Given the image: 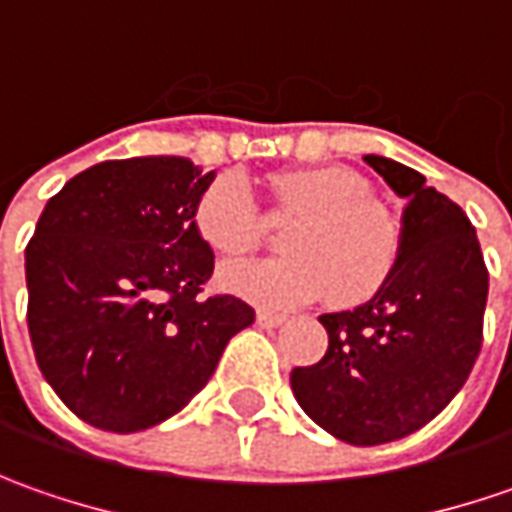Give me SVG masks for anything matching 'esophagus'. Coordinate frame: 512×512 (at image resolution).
<instances>
[{"label":"esophagus","instance_id":"esophagus-1","mask_svg":"<svg viewBox=\"0 0 512 512\" xmlns=\"http://www.w3.org/2000/svg\"><path fill=\"white\" fill-rule=\"evenodd\" d=\"M256 325L265 327V330H273V327L285 325V316L282 313H270V310H259L256 313Z\"/></svg>","mask_w":512,"mask_h":512}]
</instances>
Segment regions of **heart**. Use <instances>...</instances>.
Returning a JSON list of instances; mask_svg holds the SVG:
<instances>
[{
  "mask_svg": "<svg viewBox=\"0 0 512 512\" xmlns=\"http://www.w3.org/2000/svg\"><path fill=\"white\" fill-rule=\"evenodd\" d=\"M287 227L273 262H227L219 287L259 307L290 310L327 296L330 305L356 307L379 296L402 253L396 219L373 202V190L347 168H305L273 176ZM193 225L213 253L236 256L259 242V213L242 176L225 173L199 196Z\"/></svg>",
  "mask_w": 512,
  "mask_h": 512,
  "instance_id": "heart-1",
  "label": "heart"
}]
</instances>
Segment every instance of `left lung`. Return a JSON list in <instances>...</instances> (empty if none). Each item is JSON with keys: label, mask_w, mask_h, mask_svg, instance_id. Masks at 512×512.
Listing matches in <instances>:
<instances>
[{"label": "left lung", "mask_w": 512, "mask_h": 512, "mask_svg": "<svg viewBox=\"0 0 512 512\" xmlns=\"http://www.w3.org/2000/svg\"><path fill=\"white\" fill-rule=\"evenodd\" d=\"M364 162L404 199L399 265L370 302L319 316L327 353L293 367L290 387L322 430L370 447L416 433L462 390L482 350L487 267L462 207L402 162Z\"/></svg>", "instance_id": "obj_1"}]
</instances>
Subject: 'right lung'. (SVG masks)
<instances>
[{"mask_svg": "<svg viewBox=\"0 0 512 512\" xmlns=\"http://www.w3.org/2000/svg\"><path fill=\"white\" fill-rule=\"evenodd\" d=\"M216 179L185 156H133L76 173L25 250L28 330L45 382L99 430L139 433L213 376L253 307L199 290L213 250L193 225Z\"/></svg>", "mask_w": 512, "mask_h": 512, "instance_id": "obj_1", "label": "right lung"}]
</instances>
